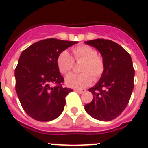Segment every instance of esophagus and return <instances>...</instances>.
<instances>
[{"label":"esophagus","instance_id":"1","mask_svg":"<svg viewBox=\"0 0 148 148\" xmlns=\"http://www.w3.org/2000/svg\"><path fill=\"white\" fill-rule=\"evenodd\" d=\"M74 91L76 92L79 93V94H82V93L85 92V90H83V89H75Z\"/></svg>","mask_w":148,"mask_h":148}]
</instances>
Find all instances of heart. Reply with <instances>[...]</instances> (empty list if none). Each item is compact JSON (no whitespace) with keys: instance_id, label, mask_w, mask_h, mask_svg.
Instances as JSON below:
<instances>
[{"instance_id":"heart-1","label":"heart","mask_w":148,"mask_h":148,"mask_svg":"<svg viewBox=\"0 0 148 148\" xmlns=\"http://www.w3.org/2000/svg\"><path fill=\"white\" fill-rule=\"evenodd\" d=\"M72 54L76 60H84L80 69L83 73H72L66 76L65 84L69 87L73 88H84L92 84V76L96 79L102 76L104 71V63L97 56L96 49L91 46L83 45L72 49ZM56 64L62 74H68L73 69L74 60L67 51H63L57 56Z\"/></svg>"}]
</instances>
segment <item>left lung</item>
I'll list each match as a JSON object with an SVG mask.
<instances>
[{"mask_svg":"<svg viewBox=\"0 0 148 148\" xmlns=\"http://www.w3.org/2000/svg\"><path fill=\"white\" fill-rule=\"evenodd\" d=\"M84 43L96 48L104 63L99 80L88 89L93 99L84 106V109L94 119L112 120L126 108L134 88L132 57L119 45L109 40L96 39Z\"/></svg>","mask_w":148,"mask_h":148,"instance_id":"1","label":"left lung"}]
</instances>
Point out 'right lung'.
I'll list each match as a JSON object with an SVG mask.
<instances>
[{"mask_svg": "<svg viewBox=\"0 0 148 148\" xmlns=\"http://www.w3.org/2000/svg\"><path fill=\"white\" fill-rule=\"evenodd\" d=\"M77 41L50 38L36 42L24 50L15 69L16 92L22 108L38 121H51L62 113L65 97L72 90L62 87L64 78L56 59ZM56 83L55 87L51 86Z\"/></svg>", "mask_w": 148, "mask_h": 148, "instance_id": "obj_1", "label": "right lung"}]
</instances>
